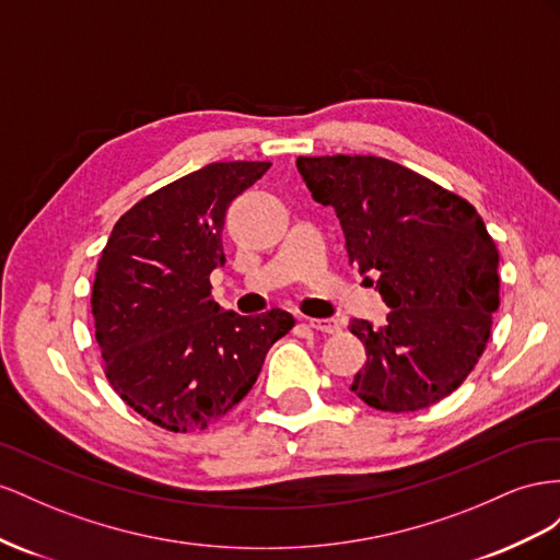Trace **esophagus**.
Returning a JSON list of instances; mask_svg holds the SVG:
<instances>
[{
	"mask_svg": "<svg viewBox=\"0 0 560 560\" xmlns=\"http://www.w3.org/2000/svg\"><path fill=\"white\" fill-rule=\"evenodd\" d=\"M307 324H310V328H314L318 332H328V335L340 330V324L335 322V318H307Z\"/></svg>",
	"mask_w": 560,
	"mask_h": 560,
	"instance_id": "1",
	"label": "esophagus"
}]
</instances>
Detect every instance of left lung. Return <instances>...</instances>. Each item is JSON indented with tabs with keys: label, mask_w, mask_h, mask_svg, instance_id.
I'll list each match as a JSON object with an SVG mask.
<instances>
[{
	"label": "left lung",
	"mask_w": 560,
	"mask_h": 560,
	"mask_svg": "<svg viewBox=\"0 0 560 560\" xmlns=\"http://www.w3.org/2000/svg\"><path fill=\"white\" fill-rule=\"evenodd\" d=\"M295 164L312 197L340 218L349 265L377 275L392 310L382 328L349 322L369 357L351 392L387 412L453 394L481 359L500 307V253L483 218L455 191L382 156Z\"/></svg>",
	"instance_id": "1"
}]
</instances>
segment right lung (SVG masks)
<instances>
[{"label": "right lung", "mask_w": 560, "mask_h": 560, "mask_svg": "<svg viewBox=\"0 0 560 560\" xmlns=\"http://www.w3.org/2000/svg\"><path fill=\"white\" fill-rule=\"evenodd\" d=\"M269 166L218 162L159 187L117 220L95 269L91 314L109 387L173 434L230 412L295 324L283 310L222 312L211 298L225 213Z\"/></svg>", "instance_id": "1"}]
</instances>
